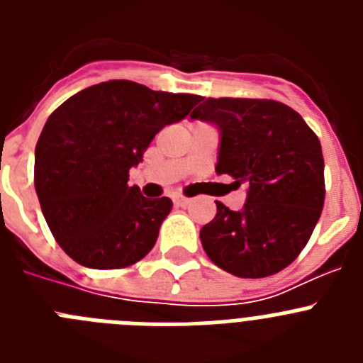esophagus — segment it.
I'll return each mask as SVG.
<instances>
[{"instance_id": "esophagus-1", "label": "esophagus", "mask_w": 363, "mask_h": 363, "mask_svg": "<svg viewBox=\"0 0 363 363\" xmlns=\"http://www.w3.org/2000/svg\"><path fill=\"white\" fill-rule=\"evenodd\" d=\"M172 201H174V205H178V207H187V205L191 203V200L185 196H174L172 198Z\"/></svg>"}]
</instances>
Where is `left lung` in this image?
I'll return each instance as SVG.
<instances>
[{"instance_id":"8db88e82","label":"left lung","mask_w":363,"mask_h":363,"mask_svg":"<svg viewBox=\"0 0 363 363\" xmlns=\"http://www.w3.org/2000/svg\"><path fill=\"white\" fill-rule=\"evenodd\" d=\"M191 120L220 129L216 172L247 187L242 211L216 201V216L200 230L203 251L238 278L271 277L293 264L325 200L318 136L274 99L207 98Z\"/></svg>"}]
</instances>
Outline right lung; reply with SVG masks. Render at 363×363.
Instances as JSON below:
<instances>
[{"label":"right lung","instance_id":"1","mask_svg":"<svg viewBox=\"0 0 363 363\" xmlns=\"http://www.w3.org/2000/svg\"><path fill=\"white\" fill-rule=\"evenodd\" d=\"M200 101L111 79L50 114L36 145L34 185L50 233L74 262L121 269L149 255L172 201L129 187V171L165 125L184 120Z\"/></svg>","mask_w":363,"mask_h":363}]
</instances>
